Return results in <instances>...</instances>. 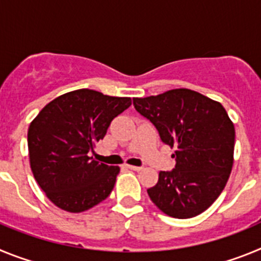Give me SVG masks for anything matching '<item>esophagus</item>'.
Returning a JSON list of instances; mask_svg holds the SVG:
<instances>
[{"instance_id":"1","label":"esophagus","mask_w":261,"mask_h":261,"mask_svg":"<svg viewBox=\"0 0 261 261\" xmlns=\"http://www.w3.org/2000/svg\"><path fill=\"white\" fill-rule=\"evenodd\" d=\"M126 167L129 168V170H133V171H141L142 167H138V166H130V165H126Z\"/></svg>"}]
</instances>
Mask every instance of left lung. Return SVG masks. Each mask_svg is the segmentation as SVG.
<instances>
[{"label": "left lung", "instance_id": "obj_1", "mask_svg": "<svg viewBox=\"0 0 261 261\" xmlns=\"http://www.w3.org/2000/svg\"><path fill=\"white\" fill-rule=\"evenodd\" d=\"M138 114L150 120L176 165L159 172L147 190L151 201L174 218H191L211 206L225 188L234 163L235 129L222 105L190 89L133 98Z\"/></svg>", "mask_w": 261, "mask_h": 261}]
</instances>
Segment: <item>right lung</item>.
Instances as JSON below:
<instances>
[{
	"label": "right lung",
	"instance_id": "obj_1",
	"mask_svg": "<svg viewBox=\"0 0 261 261\" xmlns=\"http://www.w3.org/2000/svg\"><path fill=\"white\" fill-rule=\"evenodd\" d=\"M130 105V98L80 89L53 99L32 120L27 133L32 174L60 209L81 213L112 192L119 166L99 163L90 151Z\"/></svg>",
	"mask_w": 261,
	"mask_h": 261
}]
</instances>
